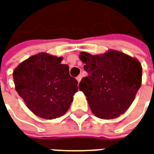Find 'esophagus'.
Here are the masks:
<instances>
[{
    "label": "esophagus",
    "mask_w": 154,
    "mask_h": 154,
    "mask_svg": "<svg viewBox=\"0 0 154 154\" xmlns=\"http://www.w3.org/2000/svg\"><path fill=\"white\" fill-rule=\"evenodd\" d=\"M81 79H82V76H81V75H79V76H77V77H76V80H77L78 82H80V80H81Z\"/></svg>",
    "instance_id": "esophagus-1"
}]
</instances>
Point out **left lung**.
Returning a JSON list of instances; mask_svg holds the SVG:
<instances>
[{"instance_id":"1","label":"left lung","mask_w":154,"mask_h":154,"mask_svg":"<svg viewBox=\"0 0 154 154\" xmlns=\"http://www.w3.org/2000/svg\"><path fill=\"white\" fill-rule=\"evenodd\" d=\"M88 76L79 84L93 115L114 119L127 110L141 86L142 67L134 57L115 50L91 55L80 52Z\"/></svg>"}]
</instances>
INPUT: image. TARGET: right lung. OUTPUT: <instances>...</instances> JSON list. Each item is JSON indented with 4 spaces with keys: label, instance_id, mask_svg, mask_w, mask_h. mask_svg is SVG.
<instances>
[{
    "label": "right lung",
    "instance_id": "obj_1",
    "mask_svg": "<svg viewBox=\"0 0 154 154\" xmlns=\"http://www.w3.org/2000/svg\"><path fill=\"white\" fill-rule=\"evenodd\" d=\"M62 57L41 52L19 64L13 73L15 89L33 114L44 119L64 115L78 92V81L61 64Z\"/></svg>",
    "mask_w": 154,
    "mask_h": 154
}]
</instances>
